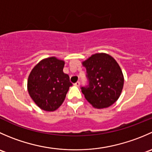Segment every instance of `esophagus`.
Here are the masks:
<instances>
[{"instance_id":"obj_1","label":"esophagus","mask_w":152,"mask_h":152,"mask_svg":"<svg viewBox=\"0 0 152 152\" xmlns=\"http://www.w3.org/2000/svg\"><path fill=\"white\" fill-rule=\"evenodd\" d=\"M74 85L76 86V87H79V85H80V82H76V83L74 84Z\"/></svg>"}]
</instances>
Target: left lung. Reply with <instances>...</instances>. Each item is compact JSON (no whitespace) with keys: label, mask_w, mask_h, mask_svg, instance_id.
I'll return each mask as SVG.
<instances>
[{"label":"left lung","mask_w":152,"mask_h":152,"mask_svg":"<svg viewBox=\"0 0 152 152\" xmlns=\"http://www.w3.org/2000/svg\"><path fill=\"white\" fill-rule=\"evenodd\" d=\"M82 64L89 79L88 87H82L86 100L96 109L113 105L120 97L124 87V75L118 63L107 53H97Z\"/></svg>","instance_id":"8db88e82"}]
</instances>
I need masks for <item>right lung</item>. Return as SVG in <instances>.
<instances>
[{
  "label": "right lung",
  "mask_w": 152,
  "mask_h": 152,
  "mask_svg": "<svg viewBox=\"0 0 152 152\" xmlns=\"http://www.w3.org/2000/svg\"><path fill=\"white\" fill-rule=\"evenodd\" d=\"M64 66L63 60L50 56L38 62L29 74V96L42 110L55 111L65 101L72 84L68 75L64 73Z\"/></svg>",
  "instance_id": "right-lung-1"
}]
</instances>
